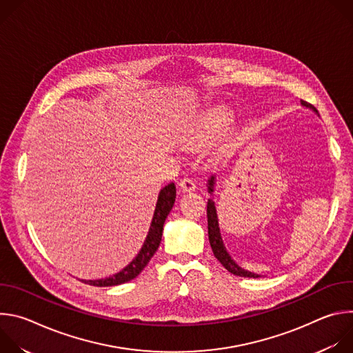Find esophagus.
Segmentation results:
<instances>
[{"instance_id":"esophagus-1","label":"esophagus","mask_w":353,"mask_h":353,"mask_svg":"<svg viewBox=\"0 0 353 353\" xmlns=\"http://www.w3.org/2000/svg\"><path fill=\"white\" fill-rule=\"evenodd\" d=\"M179 187L183 192H192L195 190V183L192 179L190 177H183L180 181H179Z\"/></svg>"}]
</instances>
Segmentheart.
<instances>
[{
	"label": "heart",
	"instance_id": "obj_1",
	"mask_svg": "<svg viewBox=\"0 0 353 353\" xmlns=\"http://www.w3.org/2000/svg\"><path fill=\"white\" fill-rule=\"evenodd\" d=\"M232 120L230 113L225 108H212L198 119L188 137V145L196 148L204 145L210 138L222 131Z\"/></svg>",
	"mask_w": 353,
	"mask_h": 353
}]
</instances>
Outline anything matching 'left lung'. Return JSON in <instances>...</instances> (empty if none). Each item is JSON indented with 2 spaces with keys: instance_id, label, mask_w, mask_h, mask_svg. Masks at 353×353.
<instances>
[{
  "instance_id": "8db88e82",
  "label": "left lung",
  "mask_w": 353,
  "mask_h": 353,
  "mask_svg": "<svg viewBox=\"0 0 353 353\" xmlns=\"http://www.w3.org/2000/svg\"><path fill=\"white\" fill-rule=\"evenodd\" d=\"M301 105L306 106V108H310V109H314L310 103L305 102V100H301ZM214 180H215V177L212 176L211 180L208 181V191L210 192L214 191V184H215ZM207 218H208V239H210V243H211V247H212V251H214V256L216 257V260L233 275L244 276V278H259L260 276L259 274H253V272L244 271L243 268H240L233 261V259L229 256V253H228L225 245H223L221 233H219L216 211H215V205H214V203H212L211 199H208V204H207Z\"/></svg>"
}]
</instances>
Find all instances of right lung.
Segmentation results:
<instances>
[{
	"label": "right lung",
	"mask_w": 353,
	"mask_h": 353,
	"mask_svg": "<svg viewBox=\"0 0 353 353\" xmlns=\"http://www.w3.org/2000/svg\"><path fill=\"white\" fill-rule=\"evenodd\" d=\"M174 199H176V185H174V183H170L166 187H163L159 192L152 223H150V228H149L148 236L142 244V248L139 250L138 256L123 271H120L119 274H116L113 276L105 278V279L82 281V282L92 285V286H116L120 283H125V282L134 279L135 276H138L139 272L146 267V264L157 253V250L162 240L163 223H165L170 210L173 208Z\"/></svg>",
	"instance_id": "1"
}]
</instances>
